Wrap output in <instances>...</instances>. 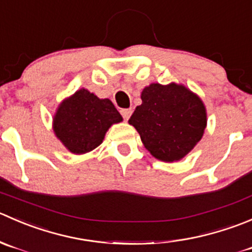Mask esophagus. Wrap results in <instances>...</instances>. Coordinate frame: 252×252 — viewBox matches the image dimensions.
I'll use <instances>...</instances> for the list:
<instances>
[{
    "label": "esophagus",
    "mask_w": 252,
    "mask_h": 252,
    "mask_svg": "<svg viewBox=\"0 0 252 252\" xmlns=\"http://www.w3.org/2000/svg\"><path fill=\"white\" fill-rule=\"evenodd\" d=\"M120 113L121 115H123V118L127 121L129 119V116L132 115V109H121Z\"/></svg>",
    "instance_id": "obj_1"
}]
</instances>
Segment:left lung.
<instances>
[{
    "instance_id": "8db88e82",
    "label": "left lung",
    "mask_w": 252,
    "mask_h": 252,
    "mask_svg": "<svg viewBox=\"0 0 252 252\" xmlns=\"http://www.w3.org/2000/svg\"><path fill=\"white\" fill-rule=\"evenodd\" d=\"M141 99L142 104L128 123L157 159L179 160L202 138L207 124L206 109L188 88L153 83L143 89Z\"/></svg>"
}]
</instances>
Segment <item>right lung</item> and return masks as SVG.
I'll list each match as a JSON object with an SVG mask.
<instances>
[{
	"mask_svg": "<svg viewBox=\"0 0 252 252\" xmlns=\"http://www.w3.org/2000/svg\"><path fill=\"white\" fill-rule=\"evenodd\" d=\"M120 121V113L109 99H99L81 89L60 105L54 131L69 152L82 154L96 148L109 127Z\"/></svg>",
	"mask_w": 252,
	"mask_h": 252,
	"instance_id": "1",
	"label": "right lung"
}]
</instances>
